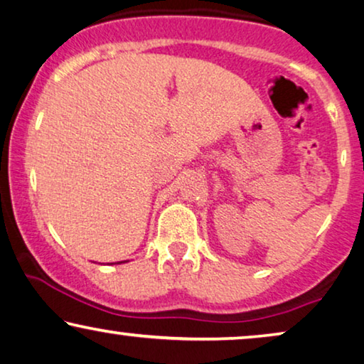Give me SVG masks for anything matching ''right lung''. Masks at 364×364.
<instances>
[{"instance_id":"add662e5","label":"right lung","mask_w":364,"mask_h":364,"mask_svg":"<svg viewBox=\"0 0 364 364\" xmlns=\"http://www.w3.org/2000/svg\"><path fill=\"white\" fill-rule=\"evenodd\" d=\"M117 263H124V262H117Z\"/></svg>"}]
</instances>
